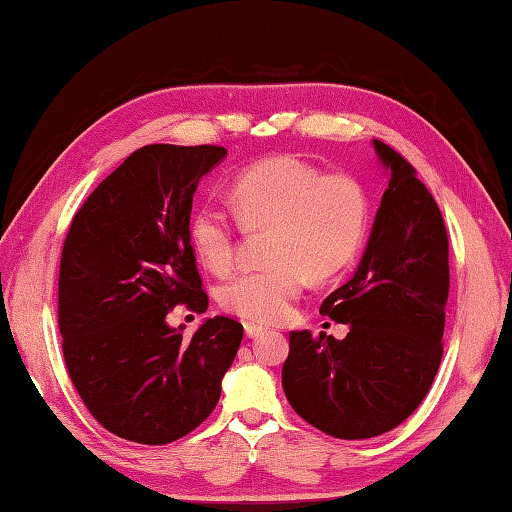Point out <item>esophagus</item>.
<instances>
[{
  "mask_svg": "<svg viewBox=\"0 0 512 512\" xmlns=\"http://www.w3.org/2000/svg\"><path fill=\"white\" fill-rule=\"evenodd\" d=\"M244 332H246L248 339H255V336L264 334V328H259V325H255V323H246L244 325Z\"/></svg>",
  "mask_w": 512,
  "mask_h": 512,
  "instance_id": "obj_1",
  "label": "esophagus"
}]
</instances>
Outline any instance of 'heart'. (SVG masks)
I'll use <instances>...</instances> for the list:
<instances>
[{
    "mask_svg": "<svg viewBox=\"0 0 512 512\" xmlns=\"http://www.w3.org/2000/svg\"><path fill=\"white\" fill-rule=\"evenodd\" d=\"M231 202L248 228L275 226L270 268L239 273L220 286V306L250 323L288 317L308 275L330 279L350 266L367 231V198L345 173H323L295 156L259 160L231 184ZM193 253L213 273L235 262L237 231L224 211L202 206L189 220Z\"/></svg>",
    "mask_w": 512,
    "mask_h": 512,
    "instance_id": "obj_1",
    "label": "heart"
}]
</instances>
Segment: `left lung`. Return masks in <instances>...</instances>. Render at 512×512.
<instances>
[{
	"mask_svg": "<svg viewBox=\"0 0 512 512\" xmlns=\"http://www.w3.org/2000/svg\"><path fill=\"white\" fill-rule=\"evenodd\" d=\"M389 171L354 277L321 303L347 323L343 341L290 332L281 385L299 416L341 440L387 433L418 409L442 361L449 239L416 169L374 140Z\"/></svg>",
	"mask_w": 512,
	"mask_h": 512,
	"instance_id": "1",
	"label": "left lung"
}]
</instances>
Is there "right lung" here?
Listing matches in <instances>:
<instances>
[{"instance_id":"right-lung-1","label":"right lung","mask_w":512,"mask_h":512,"mask_svg":"<svg viewBox=\"0 0 512 512\" xmlns=\"http://www.w3.org/2000/svg\"><path fill=\"white\" fill-rule=\"evenodd\" d=\"M224 147L147 145L76 211L61 250L63 358L85 407L114 436L169 444L211 416L242 323L206 319L191 339L176 306L206 312L189 242L193 193Z\"/></svg>"}]
</instances>
